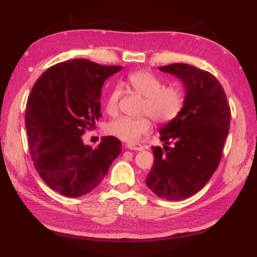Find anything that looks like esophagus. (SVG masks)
I'll list each match as a JSON object with an SVG mask.
<instances>
[{
    "instance_id": "1",
    "label": "esophagus",
    "mask_w": 257,
    "mask_h": 257,
    "mask_svg": "<svg viewBox=\"0 0 257 257\" xmlns=\"http://www.w3.org/2000/svg\"><path fill=\"white\" fill-rule=\"evenodd\" d=\"M126 148L130 150H134V151H142L144 149V147L141 144H127Z\"/></svg>"
}]
</instances>
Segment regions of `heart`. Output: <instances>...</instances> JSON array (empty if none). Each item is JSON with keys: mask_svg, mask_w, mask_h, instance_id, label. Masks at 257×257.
Returning <instances> with one entry per match:
<instances>
[{"mask_svg": "<svg viewBox=\"0 0 257 257\" xmlns=\"http://www.w3.org/2000/svg\"><path fill=\"white\" fill-rule=\"evenodd\" d=\"M127 83L138 94L145 97L142 112L149 113L152 119L160 123L173 121L180 113L184 105V95L180 88L176 85L164 87L162 79L147 71H137L128 75ZM120 88L114 87L108 95L105 110L109 115L118 112V100ZM152 126L148 115L131 118L119 116L107 124L108 134L123 142H137L143 135L149 133Z\"/></svg>", "mask_w": 257, "mask_h": 257, "instance_id": "b5f03b06", "label": "heart"}]
</instances>
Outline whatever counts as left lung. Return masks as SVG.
<instances>
[{"instance_id": "8db88e82", "label": "left lung", "mask_w": 257, "mask_h": 257, "mask_svg": "<svg viewBox=\"0 0 257 257\" xmlns=\"http://www.w3.org/2000/svg\"><path fill=\"white\" fill-rule=\"evenodd\" d=\"M176 76L185 90L182 110L160 128L161 147H152L154 163L146 184L168 200L191 197L204 188L222 158L230 108L224 89L209 72L184 63L159 67Z\"/></svg>"}]
</instances>
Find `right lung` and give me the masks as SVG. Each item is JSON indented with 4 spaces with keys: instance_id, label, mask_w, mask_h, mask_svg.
<instances>
[{
    "instance_id": "1",
    "label": "right lung",
    "mask_w": 257,
    "mask_h": 257,
    "mask_svg": "<svg viewBox=\"0 0 257 257\" xmlns=\"http://www.w3.org/2000/svg\"><path fill=\"white\" fill-rule=\"evenodd\" d=\"M121 69L74 59L49 67L31 90L26 111L30 153L38 175L61 195L79 197L95 189L121 153V142L113 136H104L96 148L82 139L102 116L104 82Z\"/></svg>"
}]
</instances>
